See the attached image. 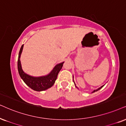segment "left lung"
Returning <instances> with one entry per match:
<instances>
[{"instance_id":"obj_1","label":"left lung","mask_w":126,"mask_h":126,"mask_svg":"<svg viewBox=\"0 0 126 126\" xmlns=\"http://www.w3.org/2000/svg\"><path fill=\"white\" fill-rule=\"evenodd\" d=\"M103 87V86H102V87H100V88H98V89H97V90H94V91L93 92H92V93H93V92H95V91H98V90H100V89H101V88H102V87Z\"/></svg>"}]
</instances>
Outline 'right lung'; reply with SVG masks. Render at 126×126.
Listing matches in <instances>:
<instances>
[{"instance_id": "obj_1", "label": "right lung", "mask_w": 126, "mask_h": 126, "mask_svg": "<svg viewBox=\"0 0 126 126\" xmlns=\"http://www.w3.org/2000/svg\"><path fill=\"white\" fill-rule=\"evenodd\" d=\"M24 45L21 47L20 52L18 54V62H17V66H18V71L20 74V76L23 79L24 82L30 87L33 90L36 91H42L47 90L52 87L56 79H57L58 73H59L60 70L63 67V63L57 64L53 69L50 74H49L47 76H43V77H34L30 76L29 75L25 74L24 72L21 68V64L20 62V56L21 52L23 51Z\"/></svg>"}]
</instances>
